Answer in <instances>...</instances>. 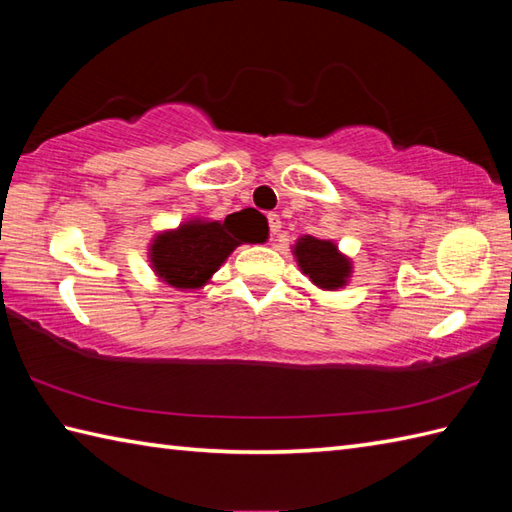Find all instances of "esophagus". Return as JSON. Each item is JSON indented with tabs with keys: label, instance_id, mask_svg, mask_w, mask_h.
Masks as SVG:
<instances>
[{
	"label": "esophagus",
	"instance_id": "esophagus-1",
	"mask_svg": "<svg viewBox=\"0 0 512 512\" xmlns=\"http://www.w3.org/2000/svg\"><path fill=\"white\" fill-rule=\"evenodd\" d=\"M268 228H270V237L279 235V231H281V220H279L277 213H268Z\"/></svg>",
	"mask_w": 512,
	"mask_h": 512
}]
</instances>
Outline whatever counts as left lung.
Wrapping results in <instances>:
<instances>
[{
  "mask_svg": "<svg viewBox=\"0 0 512 512\" xmlns=\"http://www.w3.org/2000/svg\"><path fill=\"white\" fill-rule=\"evenodd\" d=\"M295 257L303 275H308L312 284L323 290L343 288L352 275V262L339 253L330 239L303 235L295 244Z\"/></svg>",
  "mask_w": 512,
  "mask_h": 512,
  "instance_id": "obj_1",
  "label": "left lung"
}]
</instances>
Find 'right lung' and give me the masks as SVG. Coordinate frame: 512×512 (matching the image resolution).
I'll use <instances>...</instances> for the list:
<instances>
[{
	"label": "right lung",
	"mask_w": 512,
	"mask_h": 512,
	"mask_svg": "<svg viewBox=\"0 0 512 512\" xmlns=\"http://www.w3.org/2000/svg\"><path fill=\"white\" fill-rule=\"evenodd\" d=\"M264 237L262 222L248 209L224 222L191 220L154 239L149 246L151 268L173 288L198 290L239 244H255Z\"/></svg>",
	"instance_id": "obj_1"
}]
</instances>
